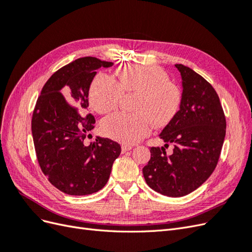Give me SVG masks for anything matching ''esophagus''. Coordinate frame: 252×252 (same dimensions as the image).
<instances>
[{
  "label": "esophagus",
  "instance_id": "obj_1",
  "mask_svg": "<svg viewBox=\"0 0 252 252\" xmlns=\"http://www.w3.org/2000/svg\"><path fill=\"white\" fill-rule=\"evenodd\" d=\"M132 149V146L131 145H122V152H126V151H129V150H131Z\"/></svg>",
  "mask_w": 252,
  "mask_h": 252
}]
</instances>
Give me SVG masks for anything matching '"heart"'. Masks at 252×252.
Segmentation results:
<instances>
[{
    "instance_id": "obj_1",
    "label": "heart",
    "mask_w": 252,
    "mask_h": 252,
    "mask_svg": "<svg viewBox=\"0 0 252 252\" xmlns=\"http://www.w3.org/2000/svg\"><path fill=\"white\" fill-rule=\"evenodd\" d=\"M118 81L104 72L90 84L89 101L98 113L116 110L125 94H138L136 113L117 112L106 118L102 129L109 138L133 144L147 136L152 128L164 127L177 117L183 103L179 85L169 80L162 68L155 65H124L118 71Z\"/></svg>"
}]
</instances>
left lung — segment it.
<instances>
[{"label":"left lung","instance_id":"8db88e82","mask_svg":"<svg viewBox=\"0 0 252 252\" xmlns=\"http://www.w3.org/2000/svg\"><path fill=\"white\" fill-rule=\"evenodd\" d=\"M181 72V109L159 134L164 147H151L143 168L147 185L172 197L184 196L199 188L216 169L226 134V119L217 91L191 68L175 64ZM169 143L174 146L165 154Z\"/></svg>","mask_w":252,"mask_h":252}]
</instances>
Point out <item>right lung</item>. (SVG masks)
<instances>
[{"label": "right lung", "instance_id": "right-lung-1", "mask_svg": "<svg viewBox=\"0 0 252 252\" xmlns=\"http://www.w3.org/2000/svg\"><path fill=\"white\" fill-rule=\"evenodd\" d=\"M112 65L94 57L80 58L53 73L37 97L32 120L37 162L51 184L66 194L101 190L121 154L120 144L107 138L97 136L86 145L95 119L80 113L88 107L95 70Z\"/></svg>", "mask_w": 252, "mask_h": 252}]
</instances>
